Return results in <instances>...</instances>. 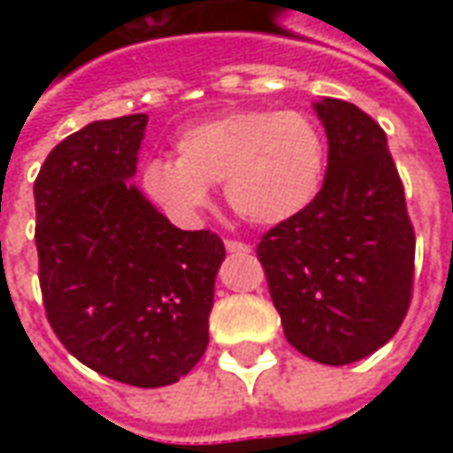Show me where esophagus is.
I'll list each match as a JSON object with an SVG mask.
<instances>
[{
    "mask_svg": "<svg viewBox=\"0 0 453 453\" xmlns=\"http://www.w3.org/2000/svg\"><path fill=\"white\" fill-rule=\"evenodd\" d=\"M227 252H250V245L240 242V240H226Z\"/></svg>",
    "mask_w": 453,
    "mask_h": 453,
    "instance_id": "1",
    "label": "esophagus"
}]
</instances>
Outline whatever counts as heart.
<instances>
[{"mask_svg": "<svg viewBox=\"0 0 453 453\" xmlns=\"http://www.w3.org/2000/svg\"><path fill=\"white\" fill-rule=\"evenodd\" d=\"M177 159L155 157L142 169L152 201L179 220L196 218L208 187L220 184L237 216L276 226L303 213L325 179L323 130L308 113L233 109L191 123L174 138Z\"/></svg>", "mask_w": 453, "mask_h": 453, "instance_id": "obj_1", "label": "heart"}]
</instances>
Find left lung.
<instances>
[{
    "instance_id": "obj_1",
    "label": "left lung",
    "mask_w": 453,
    "mask_h": 453,
    "mask_svg": "<svg viewBox=\"0 0 453 453\" xmlns=\"http://www.w3.org/2000/svg\"><path fill=\"white\" fill-rule=\"evenodd\" d=\"M327 172L303 213L269 227L257 259L291 347L327 366L383 347L408 315L415 230L386 133L342 99L315 104Z\"/></svg>"
}]
</instances>
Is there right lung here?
<instances>
[{
  "mask_svg": "<svg viewBox=\"0 0 453 453\" xmlns=\"http://www.w3.org/2000/svg\"><path fill=\"white\" fill-rule=\"evenodd\" d=\"M145 113L94 120L58 142L34 181L38 281L65 349L102 376L169 386L208 347L213 284L226 247L179 230L126 179Z\"/></svg>",
  "mask_w": 453,
  "mask_h": 453,
  "instance_id": "obj_1",
  "label": "right lung"
}]
</instances>
